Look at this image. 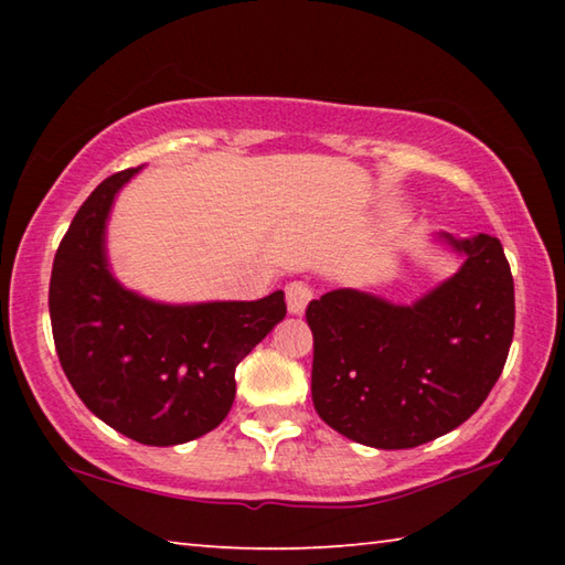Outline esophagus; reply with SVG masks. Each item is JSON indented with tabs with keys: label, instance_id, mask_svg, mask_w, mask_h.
I'll return each instance as SVG.
<instances>
[{
	"label": "esophagus",
	"instance_id": "34e87169",
	"mask_svg": "<svg viewBox=\"0 0 565 565\" xmlns=\"http://www.w3.org/2000/svg\"><path fill=\"white\" fill-rule=\"evenodd\" d=\"M311 299H313V291L306 281H291L286 286V306H289V313H294V317H301L306 311V303Z\"/></svg>",
	"mask_w": 565,
	"mask_h": 565
}]
</instances>
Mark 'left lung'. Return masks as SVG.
Returning a JSON list of instances; mask_svg holds the SVG:
<instances>
[{
	"mask_svg": "<svg viewBox=\"0 0 565 565\" xmlns=\"http://www.w3.org/2000/svg\"><path fill=\"white\" fill-rule=\"evenodd\" d=\"M438 238L461 269L398 306L337 289L306 309L311 398L333 431L374 448H414L471 418L513 341V276L495 236Z\"/></svg>",
	"mask_w": 565,
	"mask_h": 565,
	"instance_id": "obj_1",
	"label": "left lung"
}]
</instances>
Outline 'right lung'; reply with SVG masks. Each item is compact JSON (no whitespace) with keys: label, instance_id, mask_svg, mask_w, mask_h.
I'll list each match as a JSON object with an SVG mask.
<instances>
[{"label":"right lung","instance_id":"1","mask_svg":"<svg viewBox=\"0 0 565 565\" xmlns=\"http://www.w3.org/2000/svg\"><path fill=\"white\" fill-rule=\"evenodd\" d=\"M141 167L104 179L56 248L50 317L76 396L147 446L194 441L222 424L234 371L286 317L284 291L259 301L159 303L114 279L104 248L114 196Z\"/></svg>","mask_w":565,"mask_h":565}]
</instances>
